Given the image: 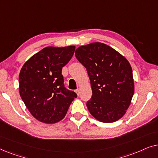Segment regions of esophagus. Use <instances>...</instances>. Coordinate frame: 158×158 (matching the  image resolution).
I'll list each match as a JSON object with an SVG mask.
<instances>
[{
    "instance_id": "34e87169",
    "label": "esophagus",
    "mask_w": 158,
    "mask_h": 158,
    "mask_svg": "<svg viewBox=\"0 0 158 158\" xmlns=\"http://www.w3.org/2000/svg\"><path fill=\"white\" fill-rule=\"evenodd\" d=\"M75 93H76L77 96H79V94H80V92H79V90H78V89H77V90H75Z\"/></svg>"
}]
</instances>
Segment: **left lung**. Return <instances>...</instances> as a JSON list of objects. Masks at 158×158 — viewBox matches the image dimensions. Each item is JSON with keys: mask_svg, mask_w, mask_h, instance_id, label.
<instances>
[{"mask_svg": "<svg viewBox=\"0 0 158 158\" xmlns=\"http://www.w3.org/2000/svg\"><path fill=\"white\" fill-rule=\"evenodd\" d=\"M75 57L87 70L92 88L88 109L99 122L120 119L130 106L135 92L132 69L119 52L101 42L81 46Z\"/></svg>", "mask_w": 158, "mask_h": 158, "instance_id": "8db88e82", "label": "left lung"}]
</instances>
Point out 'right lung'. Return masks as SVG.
Masks as SVG:
<instances>
[{
    "label": "right lung",
    "instance_id": "obj_1",
    "mask_svg": "<svg viewBox=\"0 0 158 158\" xmlns=\"http://www.w3.org/2000/svg\"><path fill=\"white\" fill-rule=\"evenodd\" d=\"M75 46L47 47L23 64L19 74V94L36 119L55 124L65 116L77 94L66 89L62 69L68 63Z\"/></svg>",
    "mask_w": 158,
    "mask_h": 158
}]
</instances>
